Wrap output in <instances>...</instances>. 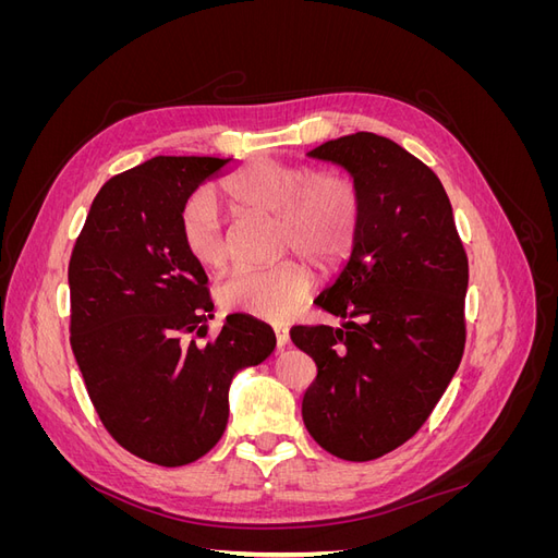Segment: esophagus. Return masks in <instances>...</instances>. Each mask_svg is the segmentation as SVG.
Listing matches in <instances>:
<instances>
[{
  "label": "esophagus",
  "mask_w": 558,
  "mask_h": 558,
  "mask_svg": "<svg viewBox=\"0 0 558 558\" xmlns=\"http://www.w3.org/2000/svg\"><path fill=\"white\" fill-rule=\"evenodd\" d=\"M275 337H277V347H279V349H283L286 344L291 342L289 328H283V326H275Z\"/></svg>",
  "instance_id": "1"
}]
</instances>
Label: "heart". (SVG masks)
Returning a JSON list of instances; mask_svg holds the SVG:
<instances>
[{
  "mask_svg": "<svg viewBox=\"0 0 558 558\" xmlns=\"http://www.w3.org/2000/svg\"><path fill=\"white\" fill-rule=\"evenodd\" d=\"M223 195L238 209L277 214L275 240L281 253L298 251L318 269L340 265L356 244L363 197L344 174L314 172L305 165L251 160L223 181ZM181 244L189 256L209 269L228 260L223 211L209 193L185 199L179 216ZM312 269L300 258L267 267H238L218 283L216 295L226 310L260 318H286L307 300Z\"/></svg>",
  "mask_w": 558,
  "mask_h": 558,
  "instance_id": "heart-1",
  "label": "heart"
}]
</instances>
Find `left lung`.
<instances>
[{
    "label": "left lung",
    "mask_w": 558,
    "mask_h": 558,
    "mask_svg": "<svg viewBox=\"0 0 558 558\" xmlns=\"http://www.w3.org/2000/svg\"><path fill=\"white\" fill-rule=\"evenodd\" d=\"M310 156L351 172L363 218L342 275L316 298L344 326L291 328L318 367L302 418L337 459L373 461L426 424L459 369L468 256L440 179L396 142L356 132Z\"/></svg>",
    "instance_id": "8db88e82"
}]
</instances>
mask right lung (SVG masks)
Wrapping results in <instances>:
<instances>
[{
	"mask_svg": "<svg viewBox=\"0 0 558 558\" xmlns=\"http://www.w3.org/2000/svg\"><path fill=\"white\" fill-rule=\"evenodd\" d=\"M230 158L158 156L111 177L70 258V342L93 408L113 440L177 468L226 430L234 373L263 363L277 340L230 314L207 344V275L181 244L179 216Z\"/></svg>",
	"mask_w": 558,
	"mask_h": 558,
	"instance_id": "obj_1",
	"label": "right lung"
}]
</instances>
